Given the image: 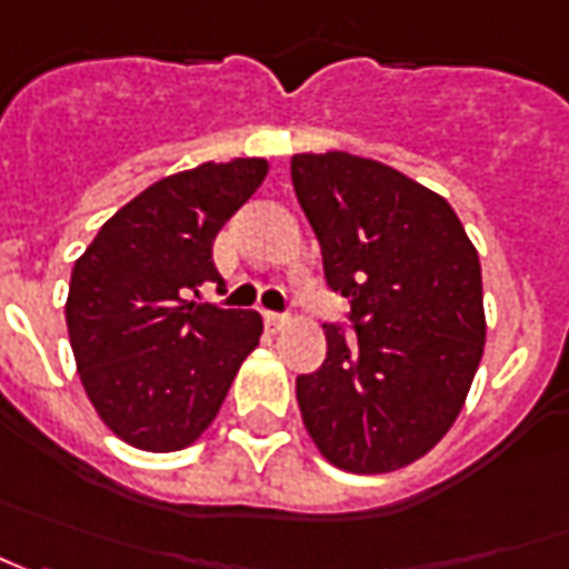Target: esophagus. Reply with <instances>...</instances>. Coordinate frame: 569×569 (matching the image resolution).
<instances>
[{"label":"esophagus","mask_w":569,"mask_h":569,"mask_svg":"<svg viewBox=\"0 0 569 569\" xmlns=\"http://www.w3.org/2000/svg\"><path fill=\"white\" fill-rule=\"evenodd\" d=\"M262 319H266V326H269V329H281V326L288 322V316H284V312H272V310L262 312Z\"/></svg>","instance_id":"34e87169"}]
</instances>
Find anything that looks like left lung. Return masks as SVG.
Masks as SVG:
<instances>
[{
    "mask_svg": "<svg viewBox=\"0 0 569 569\" xmlns=\"http://www.w3.org/2000/svg\"><path fill=\"white\" fill-rule=\"evenodd\" d=\"M291 181L350 307L297 376L303 426L341 470H400L451 429L482 360L479 253L445 197L376 159L300 152Z\"/></svg>",
    "mask_w": 569,
    "mask_h": 569,
    "instance_id": "left-lung-1",
    "label": "left lung"
}]
</instances>
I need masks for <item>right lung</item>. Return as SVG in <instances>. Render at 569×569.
<instances>
[{"label":"right lung","instance_id":"right-lung-1","mask_svg":"<svg viewBox=\"0 0 569 569\" xmlns=\"http://www.w3.org/2000/svg\"><path fill=\"white\" fill-rule=\"evenodd\" d=\"M266 159L203 162L121 206L74 262L64 319L99 419L140 451H181L216 419L259 345L257 310L200 303L224 284L212 243L266 178Z\"/></svg>","mask_w":569,"mask_h":569}]
</instances>
